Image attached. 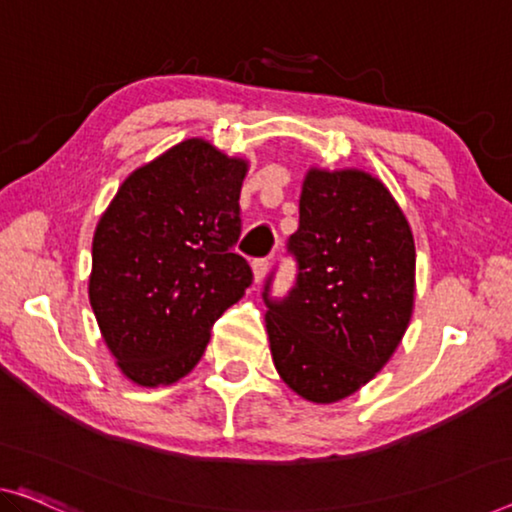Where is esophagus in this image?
I'll return each instance as SVG.
<instances>
[{
	"instance_id": "obj_1",
	"label": "esophagus",
	"mask_w": 512,
	"mask_h": 512,
	"mask_svg": "<svg viewBox=\"0 0 512 512\" xmlns=\"http://www.w3.org/2000/svg\"><path fill=\"white\" fill-rule=\"evenodd\" d=\"M266 271H269V259H255L253 262V273H255V282H262Z\"/></svg>"
}]
</instances>
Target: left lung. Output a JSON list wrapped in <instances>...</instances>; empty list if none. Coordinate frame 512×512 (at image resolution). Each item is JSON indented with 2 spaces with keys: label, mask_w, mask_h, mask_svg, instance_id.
<instances>
[{
  "label": "left lung",
  "mask_w": 512,
  "mask_h": 512,
  "mask_svg": "<svg viewBox=\"0 0 512 512\" xmlns=\"http://www.w3.org/2000/svg\"><path fill=\"white\" fill-rule=\"evenodd\" d=\"M287 253L299 271L294 287L273 299L271 273L262 294L273 363L301 398L338 402L384 368L407 331L414 236L372 174L312 167Z\"/></svg>",
  "instance_id": "left-lung-1"
}]
</instances>
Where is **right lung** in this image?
Returning <instances> with one entry per match:
<instances>
[{
	"instance_id": "obj_1",
	"label": "right lung",
	"mask_w": 512,
	"mask_h": 512,
	"mask_svg": "<svg viewBox=\"0 0 512 512\" xmlns=\"http://www.w3.org/2000/svg\"><path fill=\"white\" fill-rule=\"evenodd\" d=\"M248 163L200 137L137 167L96 225L89 301L105 345L140 386L186 377L211 326L253 285L236 253Z\"/></svg>"
}]
</instances>
